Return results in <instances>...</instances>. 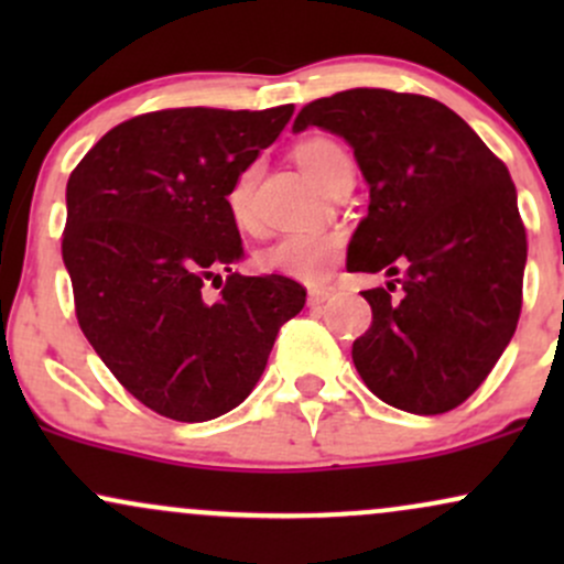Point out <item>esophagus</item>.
<instances>
[{"label":"esophagus","instance_id":"34e87169","mask_svg":"<svg viewBox=\"0 0 564 564\" xmlns=\"http://www.w3.org/2000/svg\"><path fill=\"white\" fill-rule=\"evenodd\" d=\"M328 296H332V289H310L307 302L310 304H323L328 300Z\"/></svg>","mask_w":564,"mask_h":564}]
</instances>
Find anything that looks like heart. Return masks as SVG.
Returning <instances> with one entry per match:
<instances>
[{
  "label": "heart",
  "instance_id": "heart-1",
  "mask_svg": "<svg viewBox=\"0 0 564 564\" xmlns=\"http://www.w3.org/2000/svg\"><path fill=\"white\" fill-rule=\"evenodd\" d=\"M296 161L315 183L326 187L341 166L349 164L345 148L336 145L334 140L310 138L296 145ZM257 170L249 166L238 174V180L230 187L228 206L230 215L238 225H251V193H254ZM341 238L334 232H291V236L278 238L260 254L262 270L294 278L302 283H321L326 281L334 264L339 262Z\"/></svg>",
  "mask_w": 564,
  "mask_h": 564
}]
</instances>
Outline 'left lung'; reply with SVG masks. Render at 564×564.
Returning a JSON list of instances; mask_svg holds the SVG:
<instances>
[{
  "instance_id": "1",
  "label": "left lung",
  "mask_w": 564,
  "mask_h": 564,
  "mask_svg": "<svg viewBox=\"0 0 564 564\" xmlns=\"http://www.w3.org/2000/svg\"><path fill=\"white\" fill-rule=\"evenodd\" d=\"M307 127L345 138L368 183L347 270H404L364 291L373 321L352 345L360 379L400 411H453L520 321L528 238L509 170L462 116L424 95L347 89L304 106L294 132Z\"/></svg>"
}]
</instances>
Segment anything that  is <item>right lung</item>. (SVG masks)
<instances>
[{
	"mask_svg": "<svg viewBox=\"0 0 564 564\" xmlns=\"http://www.w3.org/2000/svg\"><path fill=\"white\" fill-rule=\"evenodd\" d=\"M294 106L170 108L102 134L66 187L63 262L89 345L142 405L209 422L243 403L275 336L307 291L286 275H241L228 196L273 145ZM229 273L215 303L203 283Z\"/></svg>",
	"mask_w": 564,
	"mask_h": 564,
	"instance_id": "add662e5",
	"label": "right lung"
}]
</instances>
